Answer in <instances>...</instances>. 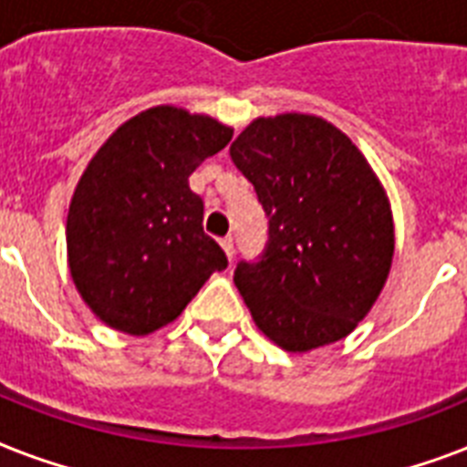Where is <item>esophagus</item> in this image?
Returning a JSON list of instances; mask_svg holds the SVG:
<instances>
[{
    "instance_id": "1",
    "label": "esophagus",
    "mask_w": 467,
    "mask_h": 467,
    "mask_svg": "<svg viewBox=\"0 0 467 467\" xmlns=\"http://www.w3.org/2000/svg\"><path fill=\"white\" fill-rule=\"evenodd\" d=\"M220 247L225 249L227 259L233 262V254H234V240H233V237H223V240H220Z\"/></svg>"
}]
</instances>
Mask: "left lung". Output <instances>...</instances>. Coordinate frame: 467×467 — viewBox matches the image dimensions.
<instances>
[{
    "label": "left lung",
    "instance_id": "1",
    "mask_svg": "<svg viewBox=\"0 0 467 467\" xmlns=\"http://www.w3.org/2000/svg\"><path fill=\"white\" fill-rule=\"evenodd\" d=\"M230 157L269 218L262 256L234 269L256 327L293 354L344 339L383 291L395 252L370 164L339 128L306 113L252 120Z\"/></svg>",
    "mask_w": 467,
    "mask_h": 467
}]
</instances>
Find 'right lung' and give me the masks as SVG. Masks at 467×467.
Segmentation results:
<instances>
[{"label": "right lung", "instance_id": "right-lung-1", "mask_svg": "<svg viewBox=\"0 0 467 467\" xmlns=\"http://www.w3.org/2000/svg\"><path fill=\"white\" fill-rule=\"evenodd\" d=\"M230 140L233 128L211 116L155 106L91 157L69 203L67 259L79 296L109 327L155 332L227 266L189 176Z\"/></svg>", "mask_w": 467, "mask_h": 467}]
</instances>
